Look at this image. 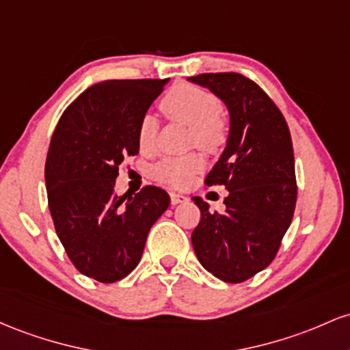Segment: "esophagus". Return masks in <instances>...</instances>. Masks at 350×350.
Returning a JSON list of instances; mask_svg holds the SVG:
<instances>
[{"label":"esophagus","instance_id":"obj_1","mask_svg":"<svg viewBox=\"0 0 350 350\" xmlns=\"http://www.w3.org/2000/svg\"><path fill=\"white\" fill-rule=\"evenodd\" d=\"M187 196L185 195H182V193H175V191H172L170 193V202H172V205H178V203H183V202H187Z\"/></svg>","mask_w":350,"mask_h":350}]
</instances>
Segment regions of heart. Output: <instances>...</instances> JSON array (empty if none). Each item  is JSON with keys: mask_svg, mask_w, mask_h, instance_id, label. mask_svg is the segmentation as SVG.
Wrapping results in <instances>:
<instances>
[{"mask_svg": "<svg viewBox=\"0 0 350 350\" xmlns=\"http://www.w3.org/2000/svg\"><path fill=\"white\" fill-rule=\"evenodd\" d=\"M160 109L170 119L191 129V144L208 152H218L228 139V122L221 113L218 97L210 90L191 84H178L160 100ZM157 120L144 116L137 129V142L142 152H150L155 145ZM205 168L202 155L168 157L155 165L152 174L159 182L175 188H185L195 175Z\"/></svg>", "mask_w": 350, "mask_h": 350, "instance_id": "1", "label": "heart"}]
</instances>
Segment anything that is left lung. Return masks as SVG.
Here are the masks:
<instances>
[{
	"label": "left lung",
	"instance_id": "left-lung-1",
	"mask_svg": "<svg viewBox=\"0 0 350 350\" xmlns=\"http://www.w3.org/2000/svg\"><path fill=\"white\" fill-rule=\"evenodd\" d=\"M188 81L226 104V147L205 183L225 185L226 210L211 213L193 196L202 219L191 233L198 261L225 282H243L271 265L296 208L291 133L280 109L256 82L238 72H208Z\"/></svg>",
	"mask_w": 350,
	"mask_h": 350
}]
</instances>
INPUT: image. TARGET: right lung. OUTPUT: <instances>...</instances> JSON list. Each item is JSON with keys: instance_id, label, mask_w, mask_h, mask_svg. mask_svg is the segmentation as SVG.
<instances>
[{"instance_id": "1", "label": "right lung", "mask_w": 350, "mask_h": 350, "mask_svg": "<svg viewBox=\"0 0 350 350\" xmlns=\"http://www.w3.org/2000/svg\"><path fill=\"white\" fill-rule=\"evenodd\" d=\"M168 79H113L90 85L62 112L46 159L54 228L85 276L116 282L142 258L147 234L170 205L154 185L119 195L124 157L139 154L137 129Z\"/></svg>"}]
</instances>
